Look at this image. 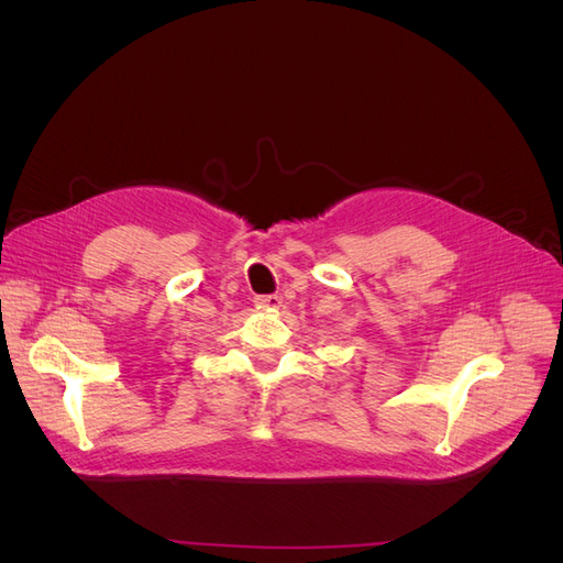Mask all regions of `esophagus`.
I'll list each match as a JSON object with an SVG mask.
<instances>
[{"instance_id":"1","label":"esophagus","mask_w":563,"mask_h":563,"mask_svg":"<svg viewBox=\"0 0 563 563\" xmlns=\"http://www.w3.org/2000/svg\"><path fill=\"white\" fill-rule=\"evenodd\" d=\"M255 305H258V308H263V310H277V308H282V296L279 294H269V296H255V300H253Z\"/></svg>"}]
</instances>
